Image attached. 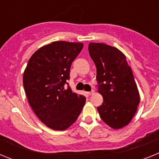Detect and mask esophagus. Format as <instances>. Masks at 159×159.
I'll list each match as a JSON object with an SVG mask.
<instances>
[{"instance_id": "1", "label": "esophagus", "mask_w": 159, "mask_h": 159, "mask_svg": "<svg viewBox=\"0 0 159 159\" xmlns=\"http://www.w3.org/2000/svg\"><path fill=\"white\" fill-rule=\"evenodd\" d=\"M94 93H95V91H94V90H92V92H87V94H88V95H92V94H94Z\"/></svg>"}]
</instances>
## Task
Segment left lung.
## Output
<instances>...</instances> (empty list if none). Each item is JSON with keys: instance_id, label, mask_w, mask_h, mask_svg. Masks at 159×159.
I'll return each instance as SVG.
<instances>
[{"instance_id": "obj_1", "label": "left lung", "mask_w": 159, "mask_h": 159, "mask_svg": "<svg viewBox=\"0 0 159 159\" xmlns=\"http://www.w3.org/2000/svg\"><path fill=\"white\" fill-rule=\"evenodd\" d=\"M88 51L96 67L98 92L103 97L97 110L109 127L122 128L130 122L140 100L131 68L125 55L116 48L90 43Z\"/></svg>"}]
</instances>
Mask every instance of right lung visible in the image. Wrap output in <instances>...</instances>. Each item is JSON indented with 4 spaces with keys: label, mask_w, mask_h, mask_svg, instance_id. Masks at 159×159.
<instances>
[{
    "label": "right lung",
    "mask_w": 159,
    "mask_h": 159,
    "mask_svg": "<svg viewBox=\"0 0 159 159\" xmlns=\"http://www.w3.org/2000/svg\"><path fill=\"white\" fill-rule=\"evenodd\" d=\"M82 43L56 41L32 55L23 75L29 105L49 128L64 130L76 121L86 98L65 84L71 63L83 49Z\"/></svg>",
    "instance_id": "1"
}]
</instances>
